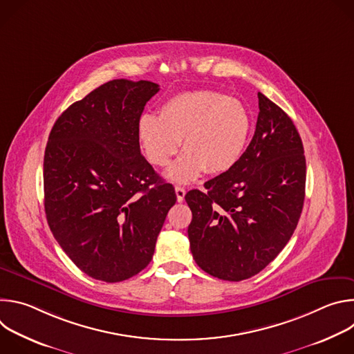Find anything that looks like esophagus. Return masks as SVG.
I'll return each mask as SVG.
<instances>
[{"mask_svg": "<svg viewBox=\"0 0 354 354\" xmlns=\"http://www.w3.org/2000/svg\"><path fill=\"white\" fill-rule=\"evenodd\" d=\"M175 193H176V198H178V201H183V200H185L186 190H185L182 186H176V187H175Z\"/></svg>", "mask_w": 354, "mask_h": 354, "instance_id": "1", "label": "esophagus"}]
</instances>
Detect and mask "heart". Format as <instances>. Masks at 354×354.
<instances>
[{
	"label": "heart",
	"mask_w": 354,
	"mask_h": 354,
	"mask_svg": "<svg viewBox=\"0 0 354 354\" xmlns=\"http://www.w3.org/2000/svg\"><path fill=\"white\" fill-rule=\"evenodd\" d=\"M250 115L239 99L214 91L175 95L161 105L158 118L144 115L137 124L140 147L147 161L168 169L172 182L189 183L206 171L221 175L238 165L249 142Z\"/></svg>",
	"instance_id": "heart-1"
}]
</instances>
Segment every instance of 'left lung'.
Masks as SVG:
<instances>
[{
	"mask_svg": "<svg viewBox=\"0 0 354 354\" xmlns=\"http://www.w3.org/2000/svg\"><path fill=\"white\" fill-rule=\"evenodd\" d=\"M257 130L231 171L193 189L187 228L193 259L206 273L241 281L263 270L290 241L306 197V157L288 115L258 92Z\"/></svg>",
	"mask_w": 354,
	"mask_h": 354,
	"instance_id": "1",
	"label": "left lung"
}]
</instances>
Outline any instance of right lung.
<instances>
[{"mask_svg": "<svg viewBox=\"0 0 354 354\" xmlns=\"http://www.w3.org/2000/svg\"><path fill=\"white\" fill-rule=\"evenodd\" d=\"M160 91L113 80L56 120L44 151V212L67 257L92 279L118 283L153 259L176 194L141 156L137 124Z\"/></svg>", "mask_w": 354, "mask_h": 354, "instance_id": "add662e5", "label": "right lung"}]
</instances>
